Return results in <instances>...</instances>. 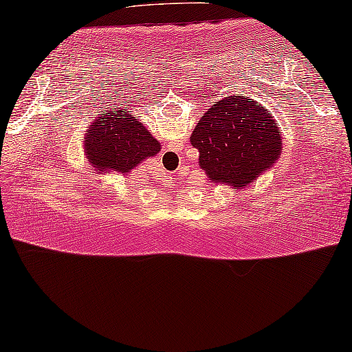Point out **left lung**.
<instances>
[{
    "label": "left lung",
    "mask_w": 352,
    "mask_h": 352,
    "mask_svg": "<svg viewBox=\"0 0 352 352\" xmlns=\"http://www.w3.org/2000/svg\"><path fill=\"white\" fill-rule=\"evenodd\" d=\"M190 143L210 181L237 188L250 186L282 154L275 120L245 96L214 102L193 129Z\"/></svg>",
    "instance_id": "8db88e82"
}]
</instances>
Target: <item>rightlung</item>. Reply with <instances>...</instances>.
<instances>
[{
	"label": "right lung",
	"mask_w": 352,
	"mask_h": 352,
	"mask_svg": "<svg viewBox=\"0 0 352 352\" xmlns=\"http://www.w3.org/2000/svg\"><path fill=\"white\" fill-rule=\"evenodd\" d=\"M159 151L157 140L127 111L107 113L86 131L85 154L97 173L108 170L127 175Z\"/></svg>",
	"instance_id": "right-lung-1"
}]
</instances>
